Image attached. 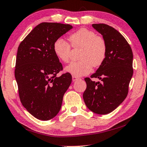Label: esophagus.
<instances>
[{"instance_id": "34e87169", "label": "esophagus", "mask_w": 147, "mask_h": 147, "mask_svg": "<svg viewBox=\"0 0 147 147\" xmlns=\"http://www.w3.org/2000/svg\"><path fill=\"white\" fill-rule=\"evenodd\" d=\"M80 79V78L78 77H76V76H73V81H76L77 80H79Z\"/></svg>"}]
</instances>
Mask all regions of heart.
I'll return each mask as SVG.
<instances>
[{
	"mask_svg": "<svg viewBox=\"0 0 147 147\" xmlns=\"http://www.w3.org/2000/svg\"><path fill=\"white\" fill-rule=\"evenodd\" d=\"M74 48H82L80 61L72 63L65 71L74 76H82L90 73L92 65L99 67L104 61L107 53V44L104 39L94 31L85 28L79 29L69 36ZM53 52L59 60L68 63L71 59V47L63 39L59 38L53 44Z\"/></svg>",
	"mask_w": 147,
	"mask_h": 147,
	"instance_id": "1",
	"label": "heart"
}]
</instances>
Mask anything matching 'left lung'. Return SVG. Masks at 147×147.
I'll list each match as a JSON object with an SVG mask.
<instances>
[{"instance_id": "8db88e82", "label": "left lung", "mask_w": 147, "mask_h": 147, "mask_svg": "<svg viewBox=\"0 0 147 147\" xmlns=\"http://www.w3.org/2000/svg\"><path fill=\"white\" fill-rule=\"evenodd\" d=\"M92 27L103 36L107 53L103 63L91 76L102 82L86 78L87 88L83 99L91 111L107 115L117 108L127 97L134 73V56L129 44L117 30L103 23L92 24Z\"/></svg>"}]
</instances>
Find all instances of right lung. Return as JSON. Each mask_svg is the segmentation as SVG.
<instances>
[{
    "mask_svg": "<svg viewBox=\"0 0 147 147\" xmlns=\"http://www.w3.org/2000/svg\"><path fill=\"white\" fill-rule=\"evenodd\" d=\"M69 24L41 23L20 43L16 57L15 78L21 103L34 117L49 120L61 109L63 98L72 82L53 52V44L73 29Z\"/></svg>",
    "mask_w": 147,
    "mask_h": 147,
    "instance_id": "1",
    "label": "right lung"
}]
</instances>
